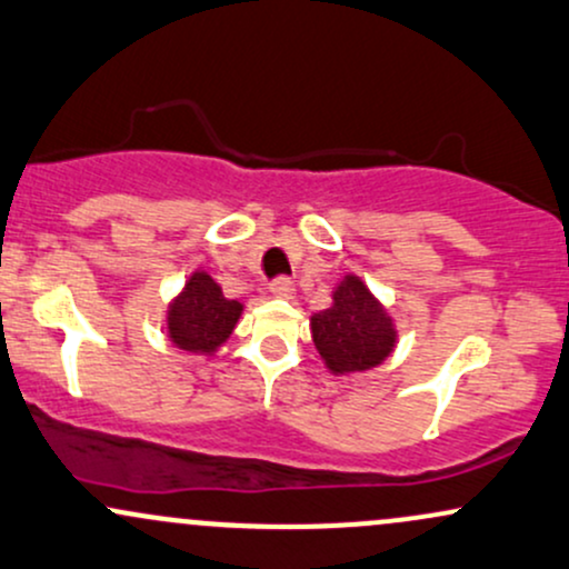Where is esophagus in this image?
<instances>
[{
  "label": "esophagus",
  "instance_id": "esophagus-1",
  "mask_svg": "<svg viewBox=\"0 0 569 569\" xmlns=\"http://www.w3.org/2000/svg\"><path fill=\"white\" fill-rule=\"evenodd\" d=\"M270 293H272V297H278V299H289L291 293H293V283H291L289 278L278 276V278L270 283Z\"/></svg>",
  "mask_w": 569,
  "mask_h": 569
}]
</instances>
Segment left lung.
I'll use <instances>...</instances> for the list:
<instances>
[{
	"mask_svg": "<svg viewBox=\"0 0 569 569\" xmlns=\"http://www.w3.org/2000/svg\"><path fill=\"white\" fill-rule=\"evenodd\" d=\"M312 342L335 375L367 371L382 363L396 345V329L361 278L345 276L335 305L310 318Z\"/></svg>",
	"mask_w": 569,
	"mask_h": 569,
	"instance_id": "1",
	"label": "left lung"
}]
</instances>
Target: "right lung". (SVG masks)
<instances>
[{
    "instance_id": "1",
    "label": "right lung",
    "mask_w": 569,
    "mask_h": 569,
    "mask_svg": "<svg viewBox=\"0 0 569 569\" xmlns=\"http://www.w3.org/2000/svg\"><path fill=\"white\" fill-rule=\"evenodd\" d=\"M243 305L227 299L208 272H194L168 310L173 345L189 352H213L232 335Z\"/></svg>"
}]
</instances>
